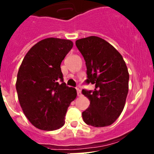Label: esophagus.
I'll list each match as a JSON object with an SVG mask.
<instances>
[{
	"label": "esophagus",
	"instance_id": "1",
	"mask_svg": "<svg viewBox=\"0 0 154 154\" xmlns=\"http://www.w3.org/2000/svg\"><path fill=\"white\" fill-rule=\"evenodd\" d=\"M77 96H81V91H80V89L79 88H77Z\"/></svg>",
	"mask_w": 154,
	"mask_h": 154
}]
</instances>
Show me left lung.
I'll list each match as a JSON object with an SVG mask.
<instances>
[{"mask_svg":"<svg viewBox=\"0 0 154 154\" xmlns=\"http://www.w3.org/2000/svg\"><path fill=\"white\" fill-rule=\"evenodd\" d=\"M86 66V83L95 86L94 91L83 89L90 105L82 113L84 122L95 127L114 123L125 107L129 90V73L120 53L97 36L76 41Z\"/></svg>","mask_w":154,"mask_h":154,"instance_id":"8db88e82","label":"left lung"}]
</instances>
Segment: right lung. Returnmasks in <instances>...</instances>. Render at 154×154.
<instances>
[{
	"label": "right lung",
	"instance_id": "right-lung-1",
	"mask_svg": "<svg viewBox=\"0 0 154 154\" xmlns=\"http://www.w3.org/2000/svg\"><path fill=\"white\" fill-rule=\"evenodd\" d=\"M72 47L71 40L45 38L29 49L18 70L20 105L29 122L40 130L63 127L68 107L77 97L75 88L63 82L60 68Z\"/></svg>",
	"mask_w": 154,
	"mask_h": 154
}]
</instances>
